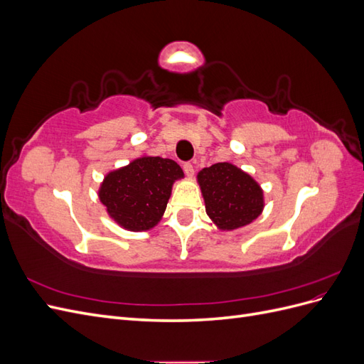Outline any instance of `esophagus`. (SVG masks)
<instances>
[{"label":"esophagus","mask_w":364,"mask_h":364,"mask_svg":"<svg viewBox=\"0 0 364 364\" xmlns=\"http://www.w3.org/2000/svg\"><path fill=\"white\" fill-rule=\"evenodd\" d=\"M183 171H185L186 176H190V178H191V176L194 174L193 164H191V162H185V164H183Z\"/></svg>","instance_id":"34e87169"}]
</instances>
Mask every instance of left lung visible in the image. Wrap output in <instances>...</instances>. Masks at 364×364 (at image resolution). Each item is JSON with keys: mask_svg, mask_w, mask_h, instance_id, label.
Segmentation results:
<instances>
[{"mask_svg": "<svg viewBox=\"0 0 364 364\" xmlns=\"http://www.w3.org/2000/svg\"><path fill=\"white\" fill-rule=\"evenodd\" d=\"M206 214L220 229H237L262 211V191L249 174L228 162H218L199 174Z\"/></svg>", "mask_w": 364, "mask_h": 364, "instance_id": "8db88e82", "label": "left lung"}]
</instances>
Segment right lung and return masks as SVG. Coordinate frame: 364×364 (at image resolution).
<instances>
[{
    "instance_id": "1",
    "label": "right lung",
    "mask_w": 364,
    "mask_h": 364,
    "mask_svg": "<svg viewBox=\"0 0 364 364\" xmlns=\"http://www.w3.org/2000/svg\"><path fill=\"white\" fill-rule=\"evenodd\" d=\"M182 176V168L171 159L139 158L106 176L100 200L118 225L129 230H147L161 220L171 185Z\"/></svg>"
}]
</instances>
